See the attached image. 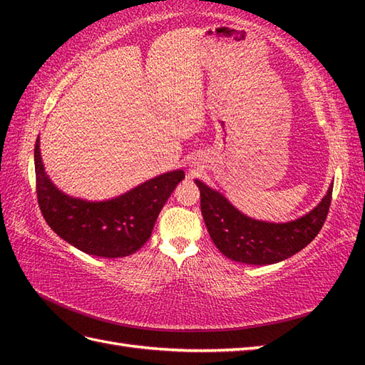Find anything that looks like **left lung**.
<instances>
[{
	"mask_svg": "<svg viewBox=\"0 0 365 365\" xmlns=\"http://www.w3.org/2000/svg\"><path fill=\"white\" fill-rule=\"evenodd\" d=\"M196 185L200 191V210L213 243L226 257L250 265L277 263L306 247L322 230L332 199L331 185L327 196L311 213L287 224H273L247 218L218 191L200 180Z\"/></svg>",
	"mask_w": 365,
	"mask_h": 365,
	"instance_id": "8db88e82",
	"label": "left lung"
}]
</instances>
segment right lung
<instances>
[{
	"instance_id": "right-lung-1",
	"label": "right lung",
	"mask_w": 365,
	"mask_h": 365,
	"mask_svg": "<svg viewBox=\"0 0 365 365\" xmlns=\"http://www.w3.org/2000/svg\"><path fill=\"white\" fill-rule=\"evenodd\" d=\"M34 166L37 202L46 224L80 251L106 259L125 257L145 245L163 205L185 178L183 170H174L113 200L86 202L54 188L43 173L38 139L34 147Z\"/></svg>"
}]
</instances>
